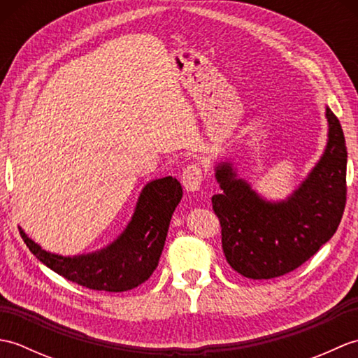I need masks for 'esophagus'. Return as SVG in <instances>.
<instances>
[{"label":"esophagus","mask_w":358,"mask_h":358,"mask_svg":"<svg viewBox=\"0 0 358 358\" xmlns=\"http://www.w3.org/2000/svg\"><path fill=\"white\" fill-rule=\"evenodd\" d=\"M201 181H203V175L199 164L187 166L183 171V175H181V183H183V187L187 192L199 191L201 187Z\"/></svg>","instance_id":"1"}]
</instances>
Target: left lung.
Here are the masks:
<instances>
[{
  "label": "left lung",
  "instance_id": "1",
  "mask_svg": "<svg viewBox=\"0 0 358 358\" xmlns=\"http://www.w3.org/2000/svg\"><path fill=\"white\" fill-rule=\"evenodd\" d=\"M328 138L313 169L285 200H268L231 159L215 162L222 192L212 206L227 263L243 277L275 278L309 260L340 224L346 203L348 152L340 121L326 106Z\"/></svg>",
  "mask_w": 358,
  "mask_h": 358
}]
</instances>
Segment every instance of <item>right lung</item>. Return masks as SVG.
Here are the masks:
<instances>
[{"label": "right lung", "mask_w": 358, "mask_h": 358, "mask_svg": "<svg viewBox=\"0 0 358 358\" xmlns=\"http://www.w3.org/2000/svg\"><path fill=\"white\" fill-rule=\"evenodd\" d=\"M183 196L175 177L152 180L141 189L134 214L118 237L94 252L62 255L20 234L38 260L66 280L94 291L124 292L144 283L162 257L175 208Z\"/></svg>", "instance_id": "1"}]
</instances>
